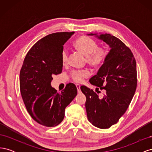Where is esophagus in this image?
Wrapping results in <instances>:
<instances>
[{"mask_svg": "<svg viewBox=\"0 0 152 152\" xmlns=\"http://www.w3.org/2000/svg\"><path fill=\"white\" fill-rule=\"evenodd\" d=\"M76 87H77V91L78 93H80V86L79 84H76Z\"/></svg>", "mask_w": 152, "mask_h": 152, "instance_id": "1", "label": "esophagus"}]
</instances>
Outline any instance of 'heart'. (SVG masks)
<instances>
[{"mask_svg": "<svg viewBox=\"0 0 152 152\" xmlns=\"http://www.w3.org/2000/svg\"><path fill=\"white\" fill-rule=\"evenodd\" d=\"M73 46L77 50L87 56V61L91 65L98 67L102 65L106 61L108 52L104 48H98V43L89 37L81 36L75 40ZM68 53L65 49H63L61 54V61L63 65L67 62ZM89 75L87 70H74L71 73L73 80L76 82H80L84 78Z\"/></svg>", "mask_w": 152, "mask_h": 152, "instance_id": "1", "label": "heart"}]
</instances>
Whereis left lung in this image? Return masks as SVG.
<instances>
[{"mask_svg": "<svg viewBox=\"0 0 152 152\" xmlns=\"http://www.w3.org/2000/svg\"><path fill=\"white\" fill-rule=\"evenodd\" d=\"M103 40L110 48L106 61L96 75L89 79L92 85L105 90L99 98L92 89L81 86L86 97L88 121L95 127L108 129L115 124L126 112L137 86L136 62L130 49L110 34H89Z\"/></svg>", "mask_w": 152, "mask_h": 152, "instance_id": "1", "label": "left lung"}]
</instances>
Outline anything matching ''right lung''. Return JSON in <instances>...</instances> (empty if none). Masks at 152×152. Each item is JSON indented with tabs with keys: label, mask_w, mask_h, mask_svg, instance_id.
Returning <instances> with one entry per match:
<instances>
[{
	"label": "right lung",
	"mask_w": 152,
	"mask_h": 152,
	"mask_svg": "<svg viewBox=\"0 0 152 152\" xmlns=\"http://www.w3.org/2000/svg\"><path fill=\"white\" fill-rule=\"evenodd\" d=\"M75 32H58L37 41L26 54L20 71V91L27 111L35 121L55 127L65 117V108L77 89L69 83L61 93L52 87L53 75L61 73L63 45Z\"/></svg>",
	"instance_id": "right-lung-1"
}]
</instances>
